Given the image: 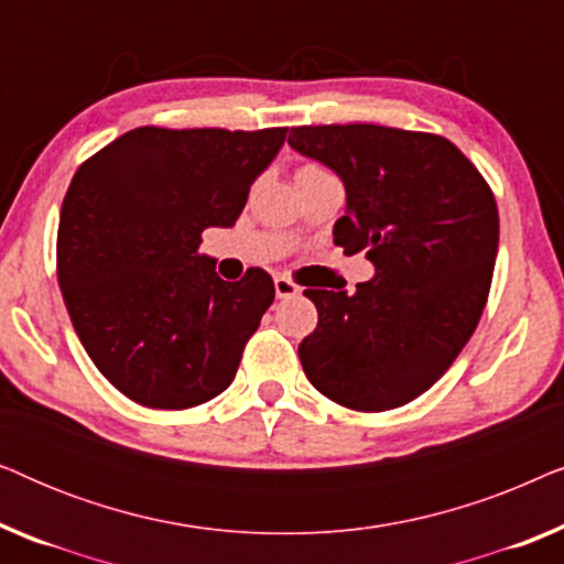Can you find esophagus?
<instances>
[{"instance_id":"esophagus-1","label":"esophagus","mask_w":564,"mask_h":564,"mask_svg":"<svg viewBox=\"0 0 564 564\" xmlns=\"http://www.w3.org/2000/svg\"><path fill=\"white\" fill-rule=\"evenodd\" d=\"M274 292H276V297H280V300H288V297H295L297 292H300V288L290 280V276H276V280H274Z\"/></svg>"}]
</instances>
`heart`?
<instances>
[{
  "mask_svg": "<svg viewBox=\"0 0 564 564\" xmlns=\"http://www.w3.org/2000/svg\"><path fill=\"white\" fill-rule=\"evenodd\" d=\"M300 172H321V169H318V166H313V164H307V166L300 169Z\"/></svg>",
  "mask_w": 564,
  "mask_h": 564,
  "instance_id": "1",
  "label": "heart"
}]
</instances>
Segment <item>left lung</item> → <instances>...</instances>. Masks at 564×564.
Segmentation results:
<instances>
[{"mask_svg": "<svg viewBox=\"0 0 564 564\" xmlns=\"http://www.w3.org/2000/svg\"><path fill=\"white\" fill-rule=\"evenodd\" d=\"M288 143L344 182L334 241L375 264L354 295L305 290L318 307L297 349L307 380L354 411L411 403L480 321L498 253L496 197L442 135L357 122L292 128Z\"/></svg>", "mask_w": 564, "mask_h": 564, "instance_id": "obj_1", "label": "left lung"}]
</instances>
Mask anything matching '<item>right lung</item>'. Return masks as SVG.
I'll list each match as a JSON object with an SVG mask.
<instances>
[{
	"instance_id": "right-lung-1",
	"label": "right lung",
	"mask_w": 564,
	"mask_h": 564,
	"mask_svg": "<svg viewBox=\"0 0 564 564\" xmlns=\"http://www.w3.org/2000/svg\"><path fill=\"white\" fill-rule=\"evenodd\" d=\"M288 128H135L74 174L58 223V284L89 359L135 403L182 411L234 382L274 300L253 267L223 282L199 253L230 228Z\"/></svg>"
}]
</instances>
